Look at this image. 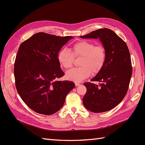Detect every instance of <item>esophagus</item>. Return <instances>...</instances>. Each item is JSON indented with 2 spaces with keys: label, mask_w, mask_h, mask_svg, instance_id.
<instances>
[{
  "label": "esophagus",
  "mask_w": 145,
  "mask_h": 145,
  "mask_svg": "<svg viewBox=\"0 0 145 145\" xmlns=\"http://www.w3.org/2000/svg\"><path fill=\"white\" fill-rule=\"evenodd\" d=\"M80 84L79 83H77V82H75V85L76 86H78V85H80Z\"/></svg>",
  "instance_id": "esophagus-1"
}]
</instances>
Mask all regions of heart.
<instances>
[{
	"label": "heart",
	"mask_w": 145,
	"mask_h": 145,
	"mask_svg": "<svg viewBox=\"0 0 145 145\" xmlns=\"http://www.w3.org/2000/svg\"><path fill=\"white\" fill-rule=\"evenodd\" d=\"M74 57H81L80 67L69 70L66 73V77L69 80L82 82L89 77L91 72L96 74L101 71L106 62V51L102 45H95L92 42L80 40L72 45V52L65 48L61 49L57 54V59L61 67L69 69L73 66Z\"/></svg>",
	"instance_id": "heart-1"
}]
</instances>
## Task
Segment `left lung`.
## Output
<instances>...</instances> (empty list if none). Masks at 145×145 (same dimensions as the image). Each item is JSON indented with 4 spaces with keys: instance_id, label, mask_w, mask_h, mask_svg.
Returning <instances> with one entry per match:
<instances>
[{
    "instance_id": "8db88e82",
    "label": "left lung",
    "mask_w": 145,
    "mask_h": 145,
    "mask_svg": "<svg viewBox=\"0 0 145 145\" xmlns=\"http://www.w3.org/2000/svg\"><path fill=\"white\" fill-rule=\"evenodd\" d=\"M82 38H99L106 51V62L91 81L85 82L86 93L83 98L85 107L91 112H103L115 108L124 99L132 76L129 51L125 41L108 28H100Z\"/></svg>"
}]
</instances>
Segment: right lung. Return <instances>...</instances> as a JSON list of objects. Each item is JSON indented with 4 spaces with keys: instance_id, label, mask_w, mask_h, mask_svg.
Wrapping results in <instances>:
<instances>
[{
    "instance_id": "right-lung-1",
    "label": "right lung",
    "mask_w": 145,
    "mask_h": 145,
    "mask_svg": "<svg viewBox=\"0 0 145 145\" xmlns=\"http://www.w3.org/2000/svg\"><path fill=\"white\" fill-rule=\"evenodd\" d=\"M71 36L45 33L34 34L21 43L14 68L17 92L34 112L51 115L63 106L67 94L75 86L71 81H57L65 75L57 54Z\"/></svg>"
}]
</instances>
